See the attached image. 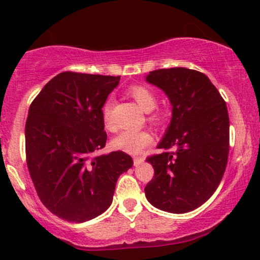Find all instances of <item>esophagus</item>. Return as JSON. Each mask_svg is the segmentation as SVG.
I'll list each match as a JSON object with an SVG mask.
<instances>
[{
  "instance_id": "esophagus-1",
  "label": "esophagus",
  "mask_w": 260,
  "mask_h": 260,
  "mask_svg": "<svg viewBox=\"0 0 260 260\" xmlns=\"http://www.w3.org/2000/svg\"><path fill=\"white\" fill-rule=\"evenodd\" d=\"M144 161V159L143 157H139V156H136L133 157V162H134V166H139L142 165V162Z\"/></svg>"
}]
</instances>
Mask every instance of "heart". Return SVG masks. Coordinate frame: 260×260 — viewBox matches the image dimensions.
<instances>
[{"label": "heart", "mask_w": 260, "mask_h": 260, "mask_svg": "<svg viewBox=\"0 0 260 260\" xmlns=\"http://www.w3.org/2000/svg\"><path fill=\"white\" fill-rule=\"evenodd\" d=\"M128 94L145 112L153 111L157 105L156 95L147 86L132 85L128 89ZM110 117H111V103H106L103 107V120L107 128H111ZM149 121L156 124L160 122V118L157 115H151ZM153 142V134L148 131H122L111 140V145L113 149L123 151V153L139 154L143 149L149 147Z\"/></svg>", "instance_id": "b5f03b06"}]
</instances>
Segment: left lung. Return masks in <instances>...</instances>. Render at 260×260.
Instances as JSON below:
<instances>
[{
    "mask_svg": "<svg viewBox=\"0 0 260 260\" xmlns=\"http://www.w3.org/2000/svg\"><path fill=\"white\" fill-rule=\"evenodd\" d=\"M147 82L164 90L172 105L171 123L157 145L164 153L147 161L154 177L144 188L151 205L183 214L199 208L220 184L230 147L225 100L204 73L183 67L156 70Z\"/></svg>",
    "mask_w": 260,
    "mask_h": 260,
    "instance_id": "8db88e82",
    "label": "left lung"
}]
</instances>
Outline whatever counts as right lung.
I'll list each match as a JSON object with an SVG mask.
<instances>
[{
  "label": "right lung",
  "mask_w": 260,
  "mask_h": 260,
  "mask_svg": "<svg viewBox=\"0 0 260 260\" xmlns=\"http://www.w3.org/2000/svg\"><path fill=\"white\" fill-rule=\"evenodd\" d=\"M121 77L62 72L29 107L26 165L43 204L71 222H84L111 205L121 174L133 166L123 151L94 155L106 144L103 106Z\"/></svg>",
  "instance_id": "right-lung-1"
}]
</instances>
